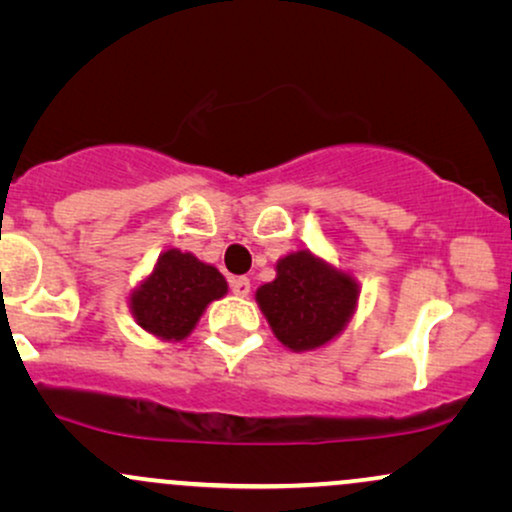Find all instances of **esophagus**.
<instances>
[{"instance_id":"34e87169","label":"esophagus","mask_w":512,"mask_h":512,"mask_svg":"<svg viewBox=\"0 0 512 512\" xmlns=\"http://www.w3.org/2000/svg\"><path fill=\"white\" fill-rule=\"evenodd\" d=\"M231 291L236 293V296H240V298L250 296V279H248V276H233V279H231Z\"/></svg>"}]
</instances>
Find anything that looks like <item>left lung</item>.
I'll list each match as a JSON object with an SVG mask.
<instances>
[{"label": "left lung", "mask_w": 512, "mask_h": 512, "mask_svg": "<svg viewBox=\"0 0 512 512\" xmlns=\"http://www.w3.org/2000/svg\"><path fill=\"white\" fill-rule=\"evenodd\" d=\"M356 276L310 250L276 262V279L255 293L274 337L291 351H315L344 332L358 305Z\"/></svg>", "instance_id": "8db88e82"}]
</instances>
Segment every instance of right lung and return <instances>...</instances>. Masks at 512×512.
<instances>
[{
  "instance_id": "1",
  "label": "right lung",
  "mask_w": 512,
  "mask_h": 512,
  "mask_svg": "<svg viewBox=\"0 0 512 512\" xmlns=\"http://www.w3.org/2000/svg\"><path fill=\"white\" fill-rule=\"evenodd\" d=\"M228 293V284L214 264L192 252L168 248L132 293L129 313L137 325L163 342H182L195 330L211 301Z\"/></svg>"
}]
</instances>
